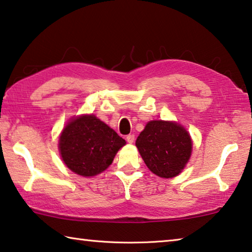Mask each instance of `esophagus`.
I'll return each mask as SVG.
<instances>
[{
  "label": "esophagus",
  "instance_id": "1",
  "mask_svg": "<svg viewBox=\"0 0 252 252\" xmlns=\"http://www.w3.org/2000/svg\"><path fill=\"white\" fill-rule=\"evenodd\" d=\"M126 142L127 143H133L134 142V134L126 135Z\"/></svg>",
  "mask_w": 252,
  "mask_h": 252
}]
</instances>
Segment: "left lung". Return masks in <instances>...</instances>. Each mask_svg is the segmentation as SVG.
<instances>
[{
    "instance_id": "obj_1",
    "label": "left lung",
    "mask_w": 252,
    "mask_h": 252,
    "mask_svg": "<svg viewBox=\"0 0 252 252\" xmlns=\"http://www.w3.org/2000/svg\"><path fill=\"white\" fill-rule=\"evenodd\" d=\"M135 146L150 171L161 178L178 176L192 150V141L185 127L160 120L148 123Z\"/></svg>"
}]
</instances>
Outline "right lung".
I'll return each instance as SVG.
<instances>
[{
    "instance_id": "obj_1",
    "label": "right lung",
    "mask_w": 252,
    "mask_h": 252,
    "mask_svg": "<svg viewBox=\"0 0 252 252\" xmlns=\"http://www.w3.org/2000/svg\"><path fill=\"white\" fill-rule=\"evenodd\" d=\"M125 144V139L91 114L67 123L60 136L59 148L67 168L82 177H93L112 163Z\"/></svg>"
}]
</instances>
